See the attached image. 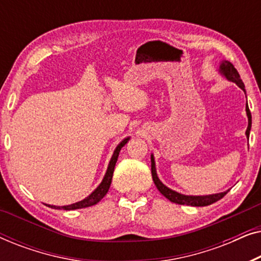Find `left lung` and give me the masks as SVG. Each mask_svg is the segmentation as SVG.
Masks as SVG:
<instances>
[{
  "label": "left lung",
  "mask_w": 261,
  "mask_h": 261,
  "mask_svg": "<svg viewBox=\"0 0 261 261\" xmlns=\"http://www.w3.org/2000/svg\"><path fill=\"white\" fill-rule=\"evenodd\" d=\"M219 72L222 74V76L228 80L229 82H233L238 85L239 88L242 89L245 91V84L242 83L240 74L237 71V69L233 66V64L227 62V60H222L220 63V67H219ZM246 114H247L248 117V127L247 130H246V137L247 139L249 138V132H251V127H252V115L251 112H249L248 105H246ZM151 171H152V178L153 181H154L155 187L158 190L160 191V194L165 196V197L169 199V201L177 203V204H185V205H191V206H205L209 204H213L223 197L224 195L227 194L228 191H223V192H219V194H213V195H203V196H192V195H184L180 194V192H177L172 190V189L167 188L165 184H163V181L159 179L158 174H156V169H155V162H154V155L151 154Z\"/></svg>",
  "instance_id": "left-lung-1"
}]
</instances>
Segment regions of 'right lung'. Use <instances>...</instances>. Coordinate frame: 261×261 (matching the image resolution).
Wrapping results in <instances>:
<instances>
[{"mask_svg": "<svg viewBox=\"0 0 261 261\" xmlns=\"http://www.w3.org/2000/svg\"><path fill=\"white\" fill-rule=\"evenodd\" d=\"M129 137L123 139L122 141L120 142L119 145L116 146L115 151H114L113 155H112V159H110V162L108 164V167H107V171H106V174L105 177H103V179L101 183L97 188L95 189L94 191L91 192L90 195L88 196V197H85L84 199H82L80 202H76V203H72V204H69V205H63V206H59V205H49V208H53V209H64V210H74V209H82V208H88V206H91V205H95L97 204V203L101 201V199L105 197L107 195V192H108L109 188H110V184H112V179H113V173H114V169H115V165H116V162H117V158H119V154H120V151L121 148L123 147L124 145L127 144L128 140H129Z\"/></svg>", "mask_w": 261, "mask_h": 261, "instance_id": "1", "label": "right lung"}]
</instances>
